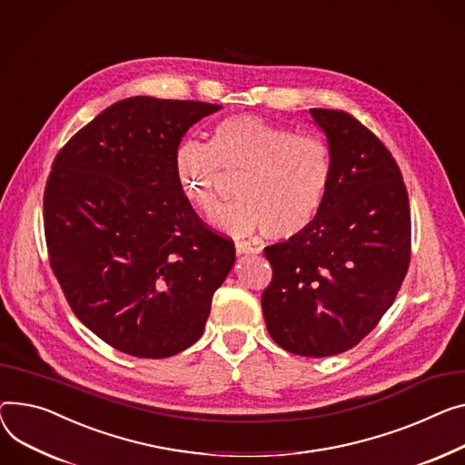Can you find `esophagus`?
I'll list each match as a JSON object with an SVG mask.
<instances>
[{"instance_id": "34e87169", "label": "esophagus", "mask_w": 465, "mask_h": 465, "mask_svg": "<svg viewBox=\"0 0 465 465\" xmlns=\"http://www.w3.org/2000/svg\"><path fill=\"white\" fill-rule=\"evenodd\" d=\"M235 252L237 254H258L260 249H256V246H251L249 242H235Z\"/></svg>"}]
</instances>
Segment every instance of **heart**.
I'll use <instances>...</instances> for the list:
<instances>
[{"label": "heart", "mask_w": 465, "mask_h": 465, "mask_svg": "<svg viewBox=\"0 0 465 465\" xmlns=\"http://www.w3.org/2000/svg\"><path fill=\"white\" fill-rule=\"evenodd\" d=\"M183 189L203 216L221 205V170L242 177L237 202L214 223L244 237L263 230L269 239L297 237L312 226L332 179V151L316 133H295L256 115H232L211 129L209 143L183 142L175 153Z\"/></svg>", "instance_id": "heart-1"}]
</instances>
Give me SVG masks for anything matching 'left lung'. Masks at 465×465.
Returning <instances> with one entry per match:
<instances>
[{
    "label": "left lung",
    "mask_w": 465,
    "mask_h": 465,
    "mask_svg": "<svg viewBox=\"0 0 465 465\" xmlns=\"http://www.w3.org/2000/svg\"><path fill=\"white\" fill-rule=\"evenodd\" d=\"M332 151V179L312 226L265 246L262 295L274 342L302 357L355 348L394 302L411 260L404 177L385 143L344 110L312 108Z\"/></svg>",
    "instance_id": "left-lung-1"
}]
</instances>
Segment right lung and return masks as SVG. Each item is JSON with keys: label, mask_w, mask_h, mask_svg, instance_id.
I'll return each instance as SVG.
<instances>
[{"label": "right lung", "mask_w": 465, "mask_h": 465, "mask_svg": "<svg viewBox=\"0 0 465 465\" xmlns=\"http://www.w3.org/2000/svg\"><path fill=\"white\" fill-rule=\"evenodd\" d=\"M221 104L131 97L82 127L45 187L50 267L74 316L123 353L193 346L235 260L177 175L183 134Z\"/></svg>", "instance_id": "add662e5"}]
</instances>
